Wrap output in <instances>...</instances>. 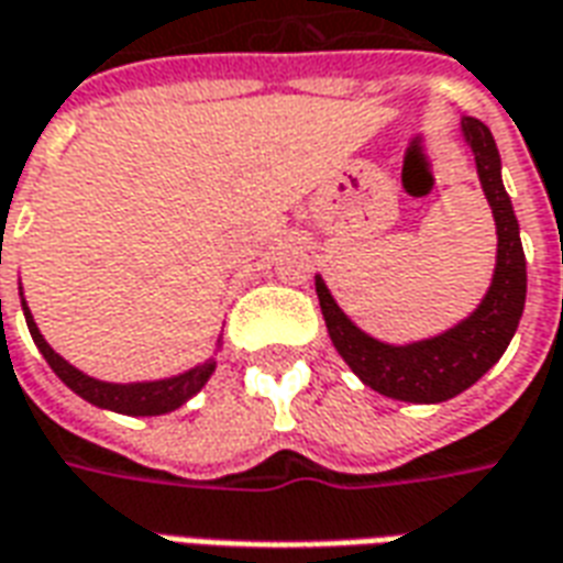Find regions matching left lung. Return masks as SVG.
Here are the masks:
<instances>
[{
  "mask_svg": "<svg viewBox=\"0 0 563 563\" xmlns=\"http://www.w3.org/2000/svg\"><path fill=\"white\" fill-rule=\"evenodd\" d=\"M462 131L474 150L479 183L489 197L495 224H498V266H495L489 294L479 302V309L438 339L393 347L356 330L354 323L344 318V311L335 306L327 285L321 278H314L323 321H327L335 351L354 368V375H360L363 384L389 399L432 405V401L459 396L498 363L522 318L528 273H525L519 221L512 212L510 195L500 183L498 146H495L492 131L479 119H462Z\"/></svg>",
  "mask_w": 563,
  "mask_h": 563,
  "instance_id": "8db88e82",
  "label": "left lung"
}]
</instances>
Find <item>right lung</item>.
Masks as SVG:
<instances>
[{"mask_svg":"<svg viewBox=\"0 0 563 563\" xmlns=\"http://www.w3.org/2000/svg\"><path fill=\"white\" fill-rule=\"evenodd\" d=\"M23 314H26V327L32 332V339L38 344V351L44 354V360L51 363V368L56 375L63 377L65 384L80 396V399L92 401L98 408H110L117 413H131V417H155V413H167L186 405L197 389L203 387L212 375L216 363L209 360L203 366L191 368L186 375L170 377V380H152V384H104V380H96V377L77 372L74 366H68L63 356L53 351L51 344L41 339L38 327L29 314L26 302H23Z\"/></svg>","mask_w":563,"mask_h":563,"instance_id":"obj_1","label":"right lung"}]
</instances>
